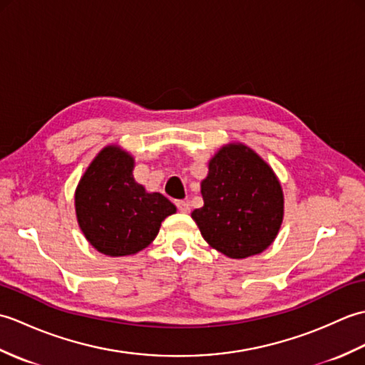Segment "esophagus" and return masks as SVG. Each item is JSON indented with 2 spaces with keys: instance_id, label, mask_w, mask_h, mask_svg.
<instances>
[{
  "instance_id": "esophagus-1",
  "label": "esophagus",
  "mask_w": 365,
  "mask_h": 365,
  "mask_svg": "<svg viewBox=\"0 0 365 365\" xmlns=\"http://www.w3.org/2000/svg\"><path fill=\"white\" fill-rule=\"evenodd\" d=\"M175 205H177L178 212H180V213H188L190 212V205H188V202H185V200H175Z\"/></svg>"
}]
</instances>
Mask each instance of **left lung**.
I'll return each mask as SVG.
<instances>
[{
	"instance_id": "left-lung-1",
	"label": "left lung",
	"mask_w": 365,
	"mask_h": 365,
	"mask_svg": "<svg viewBox=\"0 0 365 365\" xmlns=\"http://www.w3.org/2000/svg\"><path fill=\"white\" fill-rule=\"evenodd\" d=\"M204 207L191 213L205 242L229 259L263 252L284 220V192L273 168L243 143L222 145L200 182Z\"/></svg>"
}]
</instances>
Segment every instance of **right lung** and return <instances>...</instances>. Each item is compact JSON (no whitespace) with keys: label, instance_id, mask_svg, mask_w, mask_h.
I'll use <instances>...</instances> for the list:
<instances>
[{"label":"right lung","instance_id":"right-lung-1","mask_svg":"<svg viewBox=\"0 0 365 365\" xmlns=\"http://www.w3.org/2000/svg\"><path fill=\"white\" fill-rule=\"evenodd\" d=\"M135 158L118 144L103 147L75 190L76 221L88 242L110 257L133 255L158 235L177 212L161 192H149L133 177Z\"/></svg>","mask_w":365,"mask_h":365}]
</instances>
